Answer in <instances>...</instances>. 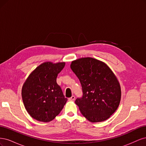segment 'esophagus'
Wrapping results in <instances>:
<instances>
[{"mask_svg":"<svg viewBox=\"0 0 146 146\" xmlns=\"http://www.w3.org/2000/svg\"><path fill=\"white\" fill-rule=\"evenodd\" d=\"M74 99H75V96H72L71 98H70L68 99V100L69 101H73V100H74Z\"/></svg>","mask_w":146,"mask_h":146,"instance_id":"esophagus-1","label":"esophagus"}]
</instances>
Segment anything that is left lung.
<instances>
[{
  "label": "left lung",
  "instance_id": "1",
  "mask_svg": "<svg viewBox=\"0 0 146 146\" xmlns=\"http://www.w3.org/2000/svg\"><path fill=\"white\" fill-rule=\"evenodd\" d=\"M83 96L76 100L81 113L91 122L107 120L120 104L121 90L116 76L105 63L91 57L72 61Z\"/></svg>",
  "mask_w": 146,
  "mask_h": 146
}]
</instances>
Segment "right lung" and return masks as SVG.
<instances>
[{
	"label": "right lung",
	"mask_w": 146,
	"mask_h": 146,
	"mask_svg": "<svg viewBox=\"0 0 146 146\" xmlns=\"http://www.w3.org/2000/svg\"><path fill=\"white\" fill-rule=\"evenodd\" d=\"M64 62H45L31 73L22 88L24 107L31 117L41 122L52 121L63 108L68 99L56 83Z\"/></svg>",
	"instance_id": "add662e5"
}]
</instances>
